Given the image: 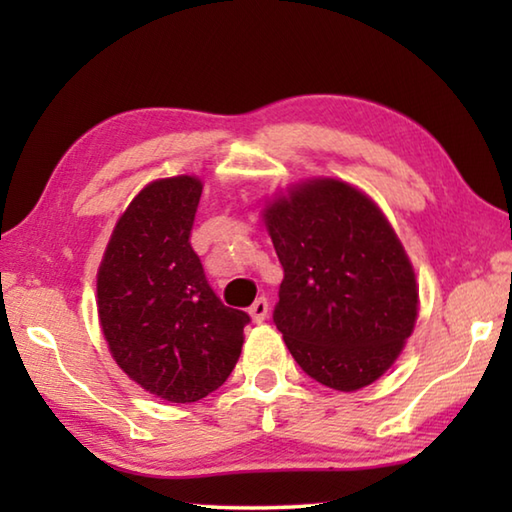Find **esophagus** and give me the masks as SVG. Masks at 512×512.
I'll return each instance as SVG.
<instances>
[{
  "label": "esophagus",
  "instance_id": "34e87169",
  "mask_svg": "<svg viewBox=\"0 0 512 512\" xmlns=\"http://www.w3.org/2000/svg\"><path fill=\"white\" fill-rule=\"evenodd\" d=\"M248 314H250V318L255 320V323H262V320H266V316H268V300L257 298L253 305H250Z\"/></svg>",
  "mask_w": 512,
  "mask_h": 512
}]
</instances>
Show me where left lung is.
Masks as SVG:
<instances>
[{"label":"left lung","mask_w":512,"mask_h":512,"mask_svg":"<svg viewBox=\"0 0 512 512\" xmlns=\"http://www.w3.org/2000/svg\"><path fill=\"white\" fill-rule=\"evenodd\" d=\"M264 223L284 268L273 323L293 359L334 391H359L393 366L418 318V284L379 207L343 180L275 196Z\"/></svg>","instance_id":"obj_1"}]
</instances>
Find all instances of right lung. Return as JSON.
I'll list each match as a JSON object with an SVG mask.
<instances>
[{
    "label": "right lung",
    "mask_w": 512,
    "mask_h": 512,
    "mask_svg": "<svg viewBox=\"0 0 512 512\" xmlns=\"http://www.w3.org/2000/svg\"><path fill=\"white\" fill-rule=\"evenodd\" d=\"M201 192L196 176L146 185L119 216L97 273L112 359L144 391L178 404L230 377L250 323L216 298L189 244Z\"/></svg>",
    "instance_id": "1"
}]
</instances>
